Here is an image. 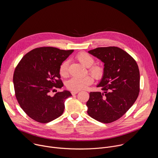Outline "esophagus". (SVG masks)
<instances>
[{
  "instance_id": "obj_1",
  "label": "esophagus",
  "mask_w": 158,
  "mask_h": 158,
  "mask_svg": "<svg viewBox=\"0 0 158 158\" xmlns=\"http://www.w3.org/2000/svg\"><path fill=\"white\" fill-rule=\"evenodd\" d=\"M79 93V91H72L71 92V94H72V95H76V94H77Z\"/></svg>"
}]
</instances>
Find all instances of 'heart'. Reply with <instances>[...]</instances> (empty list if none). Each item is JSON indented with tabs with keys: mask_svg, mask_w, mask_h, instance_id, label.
<instances>
[{
	"mask_svg": "<svg viewBox=\"0 0 158 158\" xmlns=\"http://www.w3.org/2000/svg\"><path fill=\"white\" fill-rule=\"evenodd\" d=\"M76 59L83 65L89 68V72L97 79H101L104 75V68L100 65H94V59L90 54L85 52H81L76 56ZM69 61H64L59 67V74L62 77H65L69 74ZM93 78L91 76H86L82 77H73L67 83L69 89L74 91H79L85 89L89 85L93 83Z\"/></svg>",
	"mask_w": 158,
	"mask_h": 158,
	"instance_id": "obj_1",
	"label": "heart"
}]
</instances>
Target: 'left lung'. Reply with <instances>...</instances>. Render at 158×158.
<instances>
[{"label":"left lung","mask_w":158,"mask_h":158,"mask_svg":"<svg viewBox=\"0 0 158 158\" xmlns=\"http://www.w3.org/2000/svg\"><path fill=\"white\" fill-rule=\"evenodd\" d=\"M88 52L104 64V72L97 85L103 93H89L87 114L101 123L114 122L126 113L138 97V65L128 53L118 47L98 48Z\"/></svg>","instance_id":"1"}]
</instances>
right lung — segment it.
Instances as JSON below:
<instances>
[{"label": "right lung", "mask_w": 158, "mask_h": 158, "mask_svg": "<svg viewBox=\"0 0 158 158\" xmlns=\"http://www.w3.org/2000/svg\"><path fill=\"white\" fill-rule=\"evenodd\" d=\"M74 50L52 47L36 48L22 58L14 71L13 82L16 99L23 110L34 121L48 123L60 116L68 91L49 93L53 87L61 88L59 67Z\"/></svg>", "instance_id": "1"}]
</instances>
